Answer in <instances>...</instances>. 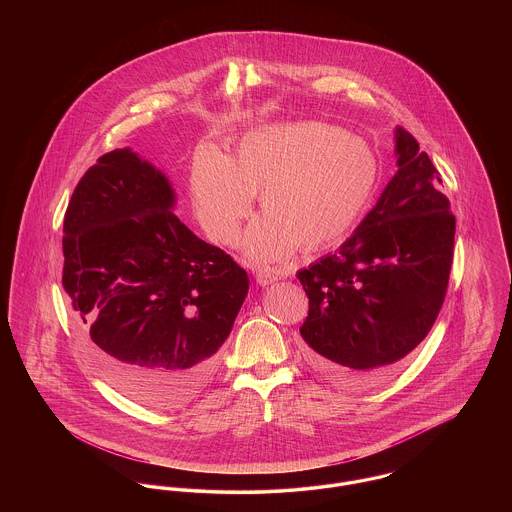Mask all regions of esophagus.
<instances>
[{
	"mask_svg": "<svg viewBox=\"0 0 512 512\" xmlns=\"http://www.w3.org/2000/svg\"><path fill=\"white\" fill-rule=\"evenodd\" d=\"M278 278H280V272H276L272 268H261V270L255 272V280H257L259 286H268V284L276 282Z\"/></svg>",
	"mask_w": 512,
	"mask_h": 512,
	"instance_id": "34e87169",
	"label": "esophagus"
}]
</instances>
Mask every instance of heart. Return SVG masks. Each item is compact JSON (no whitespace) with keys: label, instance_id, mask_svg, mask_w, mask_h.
Masks as SVG:
<instances>
[{"label":"heart","instance_id":"1","mask_svg":"<svg viewBox=\"0 0 512 512\" xmlns=\"http://www.w3.org/2000/svg\"><path fill=\"white\" fill-rule=\"evenodd\" d=\"M380 182L374 149L322 121L272 124L245 134L232 159L205 146L190 167V201L207 238H240L253 195L265 211L245 234L247 259L272 265L293 251L340 244L365 217Z\"/></svg>","mask_w":512,"mask_h":512}]
</instances>
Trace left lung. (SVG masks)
<instances>
[{
    "instance_id": "obj_1",
    "label": "left lung",
    "mask_w": 512,
    "mask_h": 512,
    "mask_svg": "<svg viewBox=\"0 0 512 512\" xmlns=\"http://www.w3.org/2000/svg\"><path fill=\"white\" fill-rule=\"evenodd\" d=\"M413 134L397 128L399 171L340 249L297 278L309 297L305 357L345 390L388 382L428 336L443 305L455 215L441 176Z\"/></svg>"
}]
</instances>
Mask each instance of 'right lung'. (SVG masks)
<instances>
[{
    "instance_id": "add662e5",
    "label": "right lung",
    "mask_w": 512,
    "mask_h": 512,
    "mask_svg": "<svg viewBox=\"0 0 512 512\" xmlns=\"http://www.w3.org/2000/svg\"><path fill=\"white\" fill-rule=\"evenodd\" d=\"M172 205L165 174L115 149L80 178L63 222V288L88 357L155 411L182 409L207 388L249 290L244 268Z\"/></svg>"
}]
</instances>
